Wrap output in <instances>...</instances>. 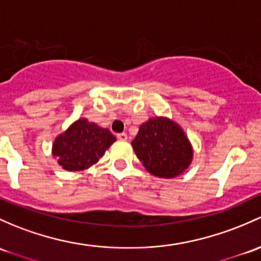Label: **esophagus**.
<instances>
[{"mask_svg":"<svg viewBox=\"0 0 261 261\" xmlns=\"http://www.w3.org/2000/svg\"><path fill=\"white\" fill-rule=\"evenodd\" d=\"M117 139L119 140H127V135L125 133H120L117 134Z\"/></svg>","mask_w":261,"mask_h":261,"instance_id":"obj_1","label":"esophagus"}]
</instances>
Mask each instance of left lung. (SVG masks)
<instances>
[{
	"mask_svg": "<svg viewBox=\"0 0 261 261\" xmlns=\"http://www.w3.org/2000/svg\"><path fill=\"white\" fill-rule=\"evenodd\" d=\"M131 145L147 171L159 177L177 176L193 158V149L184 131L164 117L142 123Z\"/></svg>",
	"mask_w": 261,
	"mask_h": 261,
	"instance_id": "obj_1",
	"label": "left lung"
}]
</instances>
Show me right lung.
Here are the masks:
<instances>
[{"label":"right lung","mask_w":261,"mask_h":261,"mask_svg":"<svg viewBox=\"0 0 261 261\" xmlns=\"http://www.w3.org/2000/svg\"><path fill=\"white\" fill-rule=\"evenodd\" d=\"M115 141L116 138L108 128L80 119L55 140L52 152L59 158V164L65 170L80 171L97 163Z\"/></svg>","instance_id":"right-lung-1"}]
</instances>
